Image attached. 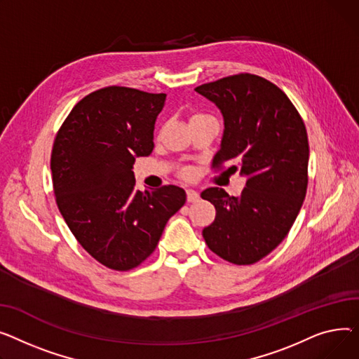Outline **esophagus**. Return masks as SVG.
<instances>
[{"instance_id":"34e87169","label":"esophagus","mask_w":359,"mask_h":359,"mask_svg":"<svg viewBox=\"0 0 359 359\" xmlns=\"http://www.w3.org/2000/svg\"><path fill=\"white\" fill-rule=\"evenodd\" d=\"M200 198V194L197 191H194V189H187V201L188 203H196L198 201Z\"/></svg>"}]
</instances>
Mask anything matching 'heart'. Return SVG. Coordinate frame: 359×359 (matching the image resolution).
I'll use <instances>...</instances> for the list:
<instances>
[{"label": "heart", "instance_id": "b5f03b06", "mask_svg": "<svg viewBox=\"0 0 359 359\" xmlns=\"http://www.w3.org/2000/svg\"><path fill=\"white\" fill-rule=\"evenodd\" d=\"M200 116H203V114H196V116H193V118H194V117H200Z\"/></svg>", "mask_w": 359, "mask_h": 359}]
</instances>
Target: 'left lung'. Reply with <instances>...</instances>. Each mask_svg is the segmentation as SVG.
<instances>
[{
    "mask_svg": "<svg viewBox=\"0 0 359 359\" xmlns=\"http://www.w3.org/2000/svg\"><path fill=\"white\" fill-rule=\"evenodd\" d=\"M196 91L220 109L224 132L212 168L239 171V197L212 187L201 198L216 207L203 238L216 255L236 265L255 264L276 249L296 222L307 191L309 140L290 98L268 79L238 74Z\"/></svg>",
    "mask_w": 359,
    "mask_h": 359,
    "instance_id": "left-lung-1",
    "label": "left lung"
}]
</instances>
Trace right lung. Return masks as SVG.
Wrapping results in <instances>:
<instances>
[{
	"label": "right lung",
	"instance_id": "right-lung-1",
	"mask_svg": "<svg viewBox=\"0 0 359 359\" xmlns=\"http://www.w3.org/2000/svg\"><path fill=\"white\" fill-rule=\"evenodd\" d=\"M165 98L117 86L97 90L76 102L53 142L59 212L79 245L110 269L129 271L149 258L187 200L177 185L135 188L133 163L154 151Z\"/></svg>",
	"mask_w": 359,
	"mask_h": 359
}]
</instances>
